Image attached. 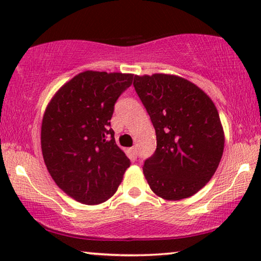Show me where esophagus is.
I'll return each instance as SVG.
<instances>
[{
	"instance_id": "34e87169",
	"label": "esophagus",
	"mask_w": 261,
	"mask_h": 261,
	"mask_svg": "<svg viewBox=\"0 0 261 261\" xmlns=\"http://www.w3.org/2000/svg\"><path fill=\"white\" fill-rule=\"evenodd\" d=\"M129 152H130V154H132V156H133V158H137V155H138V149H137V147H132V148H129Z\"/></svg>"
}]
</instances>
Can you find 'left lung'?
I'll return each mask as SVG.
<instances>
[{"label":"left lung","instance_id":"1","mask_svg":"<svg viewBox=\"0 0 261 261\" xmlns=\"http://www.w3.org/2000/svg\"><path fill=\"white\" fill-rule=\"evenodd\" d=\"M133 85L156 135L155 151L142 167L149 188L170 201L190 197L212 179L222 158L215 105L197 85L172 74L135 76Z\"/></svg>","mask_w":261,"mask_h":261}]
</instances>
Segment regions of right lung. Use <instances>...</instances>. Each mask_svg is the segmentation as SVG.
Listing matches in <instances>:
<instances>
[{
  "label": "right lung",
  "mask_w": 261,
  "mask_h": 261,
  "mask_svg": "<svg viewBox=\"0 0 261 261\" xmlns=\"http://www.w3.org/2000/svg\"><path fill=\"white\" fill-rule=\"evenodd\" d=\"M132 82L130 73L85 71L59 89L45 112L41 149L46 167L64 192L84 204L112 197L130 165L116 145L110 119Z\"/></svg>",
  "instance_id": "add662e5"
}]
</instances>
